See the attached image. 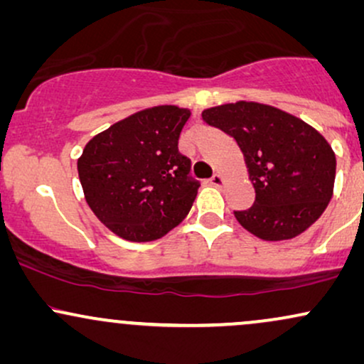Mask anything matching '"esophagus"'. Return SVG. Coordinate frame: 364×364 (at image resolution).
<instances>
[{"label":"esophagus","mask_w":364,"mask_h":364,"mask_svg":"<svg viewBox=\"0 0 364 364\" xmlns=\"http://www.w3.org/2000/svg\"><path fill=\"white\" fill-rule=\"evenodd\" d=\"M210 183H212V185H214V186H223L224 185V183H225V179L223 178V176H220V174H214V176H212L210 178Z\"/></svg>","instance_id":"1"}]
</instances>
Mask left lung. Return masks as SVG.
<instances>
[{
    "label": "left lung",
    "instance_id": "8db88e82",
    "mask_svg": "<svg viewBox=\"0 0 364 364\" xmlns=\"http://www.w3.org/2000/svg\"><path fill=\"white\" fill-rule=\"evenodd\" d=\"M202 119L236 140L255 203L235 215L260 240H292L320 219L333 193L336 154L321 133L289 112L260 102H231Z\"/></svg>",
    "mask_w": 364,
    "mask_h": 364
}]
</instances>
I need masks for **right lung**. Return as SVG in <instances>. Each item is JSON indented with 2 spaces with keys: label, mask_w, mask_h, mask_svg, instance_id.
I'll use <instances>...</instances> for the list:
<instances>
[{
  "label": "right lung",
  "mask_w": 364,
  "mask_h": 364,
  "mask_svg": "<svg viewBox=\"0 0 364 364\" xmlns=\"http://www.w3.org/2000/svg\"><path fill=\"white\" fill-rule=\"evenodd\" d=\"M190 109L156 106L97 133L77 168L83 195L95 217L133 243L166 236L188 215L200 183L178 140Z\"/></svg>",
  "instance_id": "add662e5"
}]
</instances>
